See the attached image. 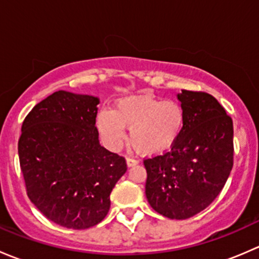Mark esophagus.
Wrapping results in <instances>:
<instances>
[{
  "instance_id": "obj_1",
  "label": "esophagus",
  "mask_w": 259,
  "mask_h": 259,
  "mask_svg": "<svg viewBox=\"0 0 259 259\" xmlns=\"http://www.w3.org/2000/svg\"><path fill=\"white\" fill-rule=\"evenodd\" d=\"M139 163V160H137V159H132V158H126V164L127 166H133V165H137V164Z\"/></svg>"
}]
</instances>
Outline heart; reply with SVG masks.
Listing matches in <instances>:
<instances>
[{"mask_svg": "<svg viewBox=\"0 0 259 259\" xmlns=\"http://www.w3.org/2000/svg\"><path fill=\"white\" fill-rule=\"evenodd\" d=\"M185 124L184 108L174 100H161L153 94L124 98L113 110H103L96 125L108 148L122 144L125 130L130 129L129 143L143 155L163 154L173 148Z\"/></svg>", "mask_w": 259, "mask_h": 259, "instance_id": "b5f03b06", "label": "heart"}]
</instances>
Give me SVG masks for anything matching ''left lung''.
Returning <instances> with one entry per match:
<instances>
[{"instance_id":"left-lung-1","label":"left lung","mask_w":259,"mask_h":259,"mask_svg":"<svg viewBox=\"0 0 259 259\" xmlns=\"http://www.w3.org/2000/svg\"><path fill=\"white\" fill-rule=\"evenodd\" d=\"M185 124L178 142L144 159L145 194L154 210L187 219L208 207L233 168V121L210 94L182 90Z\"/></svg>"}]
</instances>
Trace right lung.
Returning <instances> with one entry per match:
<instances>
[{
    "instance_id": "add662e5",
    "label": "right lung",
    "mask_w": 259,
    "mask_h": 259,
    "mask_svg": "<svg viewBox=\"0 0 259 259\" xmlns=\"http://www.w3.org/2000/svg\"><path fill=\"white\" fill-rule=\"evenodd\" d=\"M98 98L60 90L33 106L21 127L18 158L31 202L71 229L100 223L126 171L124 156L99 143Z\"/></svg>"
}]
</instances>
